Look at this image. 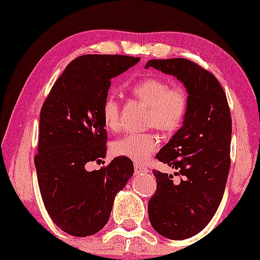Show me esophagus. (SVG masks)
<instances>
[{"label": "esophagus", "mask_w": 260, "mask_h": 260, "mask_svg": "<svg viewBox=\"0 0 260 260\" xmlns=\"http://www.w3.org/2000/svg\"><path fill=\"white\" fill-rule=\"evenodd\" d=\"M135 173H136V174L148 173V169L144 168V167H141V166H138V165H135Z\"/></svg>", "instance_id": "1"}]
</instances>
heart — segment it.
Wrapping results in <instances>:
<instances>
[{
    "label": "heart",
    "instance_id": "b5f03b06",
    "mask_svg": "<svg viewBox=\"0 0 260 260\" xmlns=\"http://www.w3.org/2000/svg\"><path fill=\"white\" fill-rule=\"evenodd\" d=\"M131 93L149 108L147 125L155 126L166 135L179 129L187 115L189 98L183 86H169L162 78H144L131 87ZM102 118L108 130L119 127V103L113 95H108L102 106ZM158 148V138L154 134H129L111 144L115 156L130 158L136 163L148 161Z\"/></svg>",
    "mask_w": 260,
    "mask_h": 260
}]
</instances>
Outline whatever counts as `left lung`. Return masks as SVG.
Returning <instances> with one entry per match:
<instances>
[{
	"label": "left lung",
	"mask_w": 260,
	"mask_h": 260,
	"mask_svg": "<svg viewBox=\"0 0 260 260\" xmlns=\"http://www.w3.org/2000/svg\"><path fill=\"white\" fill-rule=\"evenodd\" d=\"M149 67L175 77L189 98L183 125L156 155L183 180L174 183L173 175L154 170L157 188L148 204L156 232L182 240L204 230L221 202L231 166L232 119L221 85L198 63L152 59L145 65Z\"/></svg>",
	"instance_id": "1"
}]
</instances>
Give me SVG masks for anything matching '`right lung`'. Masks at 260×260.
<instances>
[{
  "label": "right lung",
  "instance_id": "right-lung-1",
  "mask_svg": "<svg viewBox=\"0 0 260 260\" xmlns=\"http://www.w3.org/2000/svg\"><path fill=\"white\" fill-rule=\"evenodd\" d=\"M140 61L127 55L86 54L71 61L53 85L40 112L35 169L45 207L56 226L74 237L97 233L109 221L113 201L134 174L130 158H105L108 135L102 106L111 79Z\"/></svg>",
  "mask_w": 260,
  "mask_h": 260
}]
</instances>
